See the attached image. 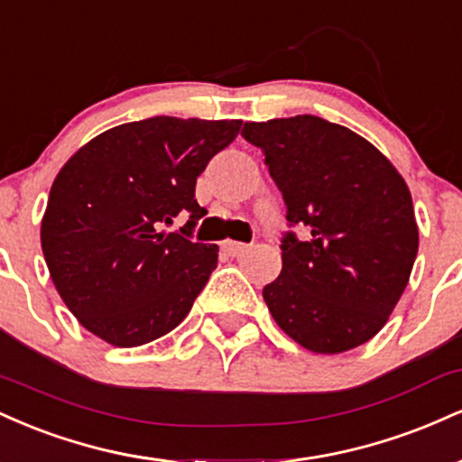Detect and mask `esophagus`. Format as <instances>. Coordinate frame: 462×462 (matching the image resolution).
Returning <instances> with one entry per match:
<instances>
[{
	"instance_id": "esophagus-1",
	"label": "esophagus",
	"mask_w": 462,
	"mask_h": 462,
	"mask_svg": "<svg viewBox=\"0 0 462 462\" xmlns=\"http://www.w3.org/2000/svg\"><path fill=\"white\" fill-rule=\"evenodd\" d=\"M224 249L230 254V256H241V254L247 252L249 245H245V243H238V241H226Z\"/></svg>"
}]
</instances>
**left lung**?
<instances>
[{
    "label": "left lung",
    "instance_id": "8db88e82",
    "mask_svg": "<svg viewBox=\"0 0 462 462\" xmlns=\"http://www.w3.org/2000/svg\"><path fill=\"white\" fill-rule=\"evenodd\" d=\"M243 136L264 152L282 190V272L263 289L272 317L315 354L354 349L384 328L417 258L411 190L378 147L321 116L247 121Z\"/></svg>",
    "mask_w": 462,
    "mask_h": 462
}]
</instances>
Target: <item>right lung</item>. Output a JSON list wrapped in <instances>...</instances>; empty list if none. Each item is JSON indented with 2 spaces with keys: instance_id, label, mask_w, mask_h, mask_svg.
I'll list each match as a JSON object with an SVG mask.
<instances>
[{
  "instance_id": "right-lung-1",
  "label": "right lung",
  "mask_w": 462,
  "mask_h": 462,
  "mask_svg": "<svg viewBox=\"0 0 462 462\" xmlns=\"http://www.w3.org/2000/svg\"><path fill=\"white\" fill-rule=\"evenodd\" d=\"M241 119L152 116L97 134L62 164L41 247L73 317L115 347L171 332L215 272L219 247L157 230L182 209L201 219L195 182Z\"/></svg>"
}]
</instances>
